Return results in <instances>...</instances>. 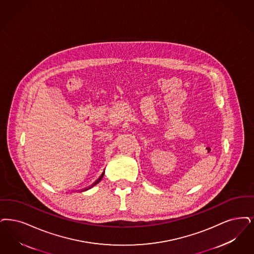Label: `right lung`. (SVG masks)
<instances>
[{
	"instance_id": "right-lung-1",
	"label": "right lung",
	"mask_w": 254,
	"mask_h": 254,
	"mask_svg": "<svg viewBox=\"0 0 254 254\" xmlns=\"http://www.w3.org/2000/svg\"><path fill=\"white\" fill-rule=\"evenodd\" d=\"M102 177H103V176H101V177H100V178H99V179H98V180H97V181H96V182H95V183H93V184H92V185H95V184H96V183H99V182H100V181H101ZM92 185H91V186H92Z\"/></svg>"
}]
</instances>
